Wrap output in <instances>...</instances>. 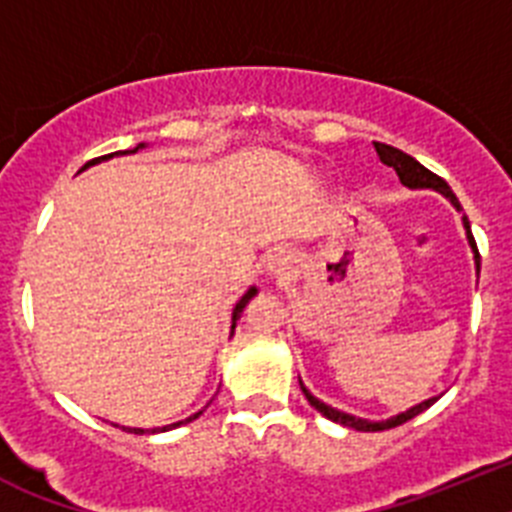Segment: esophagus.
I'll use <instances>...</instances> for the list:
<instances>
[{
  "label": "esophagus",
  "instance_id": "34e87169",
  "mask_svg": "<svg viewBox=\"0 0 512 512\" xmlns=\"http://www.w3.org/2000/svg\"><path fill=\"white\" fill-rule=\"evenodd\" d=\"M291 262H293L291 255H286V252H278V255L270 257L268 268H270V273L278 275V278H286V275L291 273Z\"/></svg>",
  "mask_w": 512,
  "mask_h": 512
}]
</instances>
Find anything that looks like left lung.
Wrapping results in <instances>:
<instances>
[{
	"mask_svg": "<svg viewBox=\"0 0 512 512\" xmlns=\"http://www.w3.org/2000/svg\"><path fill=\"white\" fill-rule=\"evenodd\" d=\"M373 146H376V154H379L381 162L386 164V167H391V170L397 172L399 180H402V185H407V188L417 190V188H430V190H438L441 195H446L448 201H451V206L456 208V211H461V203L459 198L453 195V190L448 188L446 180H441L438 175H433V172L428 170V167H422L420 162H417L415 157H410V154H404V151L394 149V146L389 144H379V141H373ZM464 221V229H466V239H469L471 244V252H474V265H477V273H479V250H477V242H474V237H471V226H469V219H461ZM301 384V379H299ZM301 391H304V397L309 399V404L314 407L317 412H322L327 420L332 422H340V425H345V428H355V430H363V433H376V430H389V428H397V425H402V422L412 420L415 415H420V412H425L430 407V404L438 402V397H430L425 399V402L415 404V407H410L407 412H399V415L389 417V420H381V422H371V420H363V417H353L348 415V412H340L335 410V407H330V404L319 402L314 394H311L309 389H306L304 384H301Z\"/></svg>",
	"mask_w": 512,
	"mask_h": 512,
	"instance_id": "left-lung-1",
	"label": "left lung"
}]
</instances>
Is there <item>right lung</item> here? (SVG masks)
<instances>
[{
  "label": "right lung",
  "mask_w": 512,
  "mask_h": 512,
  "mask_svg": "<svg viewBox=\"0 0 512 512\" xmlns=\"http://www.w3.org/2000/svg\"><path fill=\"white\" fill-rule=\"evenodd\" d=\"M144 146H146V144H139V146H133V149H128V151H121V154H136V151H139V149H144ZM110 157H113V154H108V157H102V159H110ZM95 162H100V159H92V162H90V164H95ZM255 293H257V288H255V286H252V288H250V291L244 293L242 299H239V301H237V306H234V311H231V332H234V327H237V319H239V317H242V311H244V306L250 304V299H252V296H255ZM201 415H203V410H201V412H195V415H190V417H188V420L172 422V425H164V428H157V430H151V433H159V430H162V433H164V430L180 428V425H185V422H193V420H195V417H201ZM123 430H128V433H136V435H144V433H146V430H144V428H123Z\"/></svg>",
  "instance_id": "right-lung-1"
}]
</instances>
